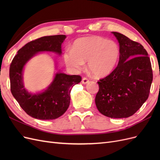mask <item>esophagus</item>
Wrapping results in <instances>:
<instances>
[{
  "instance_id": "esophagus-1",
  "label": "esophagus",
  "mask_w": 160,
  "mask_h": 160,
  "mask_svg": "<svg viewBox=\"0 0 160 160\" xmlns=\"http://www.w3.org/2000/svg\"><path fill=\"white\" fill-rule=\"evenodd\" d=\"M81 82H82V83L84 84V85H85V84H87V83H89V80H88V79H87V78H85V77H83V78L82 79Z\"/></svg>"
}]
</instances>
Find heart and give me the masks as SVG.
<instances>
[{
    "instance_id": "obj_1",
    "label": "heart",
    "mask_w": 160,
    "mask_h": 160,
    "mask_svg": "<svg viewBox=\"0 0 160 160\" xmlns=\"http://www.w3.org/2000/svg\"><path fill=\"white\" fill-rule=\"evenodd\" d=\"M120 49L117 42L99 36L81 38L76 40L71 51L64 52L67 67L73 71L83 68L88 61V69L96 77L109 75L117 65Z\"/></svg>"
}]
</instances>
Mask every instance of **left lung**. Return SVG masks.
<instances>
[{"instance_id":"1","label":"left lung","mask_w":160,"mask_h":160,"mask_svg":"<svg viewBox=\"0 0 160 160\" xmlns=\"http://www.w3.org/2000/svg\"><path fill=\"white\" fill-rule=\"evenodd\" d=\"M120 55L117 67L98 83L95 104L99 112L111 118H125L142 107L149 94L153 80L146 50L139 43L118 32Z\"/></svg>"}]
</instances>
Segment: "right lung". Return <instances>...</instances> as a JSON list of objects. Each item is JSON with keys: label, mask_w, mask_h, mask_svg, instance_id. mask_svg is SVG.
Masks as SVG:
<instances>
[{"label": "right lung", "mask_w": 160, "mask_h": 160, "mask_svg": "<svg viewBox=\"0 0 160 160\" xmlns=\"http://www.w3.org/2000/svg\"><path fill=\"white\" fill-rule=\"evenodd\" d=\"M64 35L42 37L22 47L14 56L10 65L11 91L21 108L31 117L37 119L51 120L64 114L70 104L72 87L81 81L79 75H69L59 71L51 83L41 92L31 93L23 83V71L27 62L41 52H52L61 55Z\"/></svg>", "instance_id": "obj_1"}]
</instances>
